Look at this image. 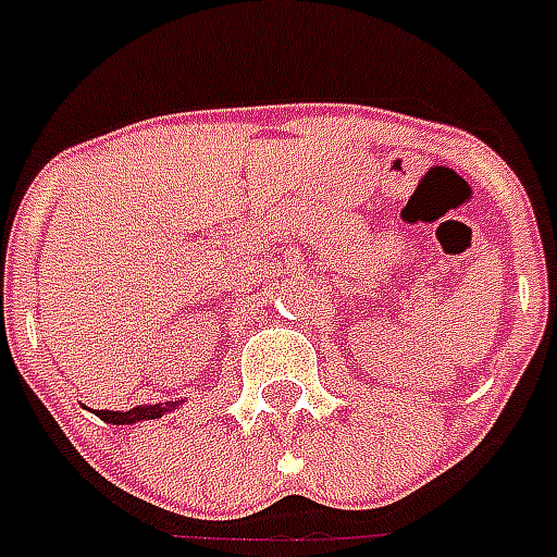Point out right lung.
Masks as SVG:
<instances>
[{
  "instance_id": "right-lung-1",
  "label": "right lung",
  "mask_w": 557,
  "mask_h": 557,
  "mask_svg": "<svg viewBox=\"0 0 557 557\" xmlns=\"http://www.w3.org/2000/svg\"><path fill=\"white\" fill-rule=\"evenodd\" d=\"M170 407H176V401H164V405H147V407H133L126 413H117V410H98V416L109 424H133L144 422V419H159L161 413H168Z\"/></svg>"
}]
</instances>
